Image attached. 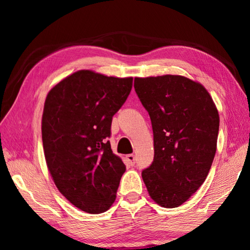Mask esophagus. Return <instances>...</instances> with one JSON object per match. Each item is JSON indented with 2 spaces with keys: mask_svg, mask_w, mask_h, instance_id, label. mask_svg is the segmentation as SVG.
I'll list each match as a JSON object with an SVG mask.
<instances>
[{
  "mask_svg": "<svg viewBox=\"0 0 250 250\" xmlns=\"http://www.w3.org/2000/svg\"><path fill=\"white\" fill-rule=\"evenodd\" d=\"M126 160L129 161V163L131 164V166H134V164H135V156L133 154L126 155Z\"/></svg>",
  "mask_w": 250,
  "mask_h": 250,
  "instance_id": "34e87169",
  "label": "esophagus"
}]
</instances>
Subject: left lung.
I'll use <instances>...</instances> for the list:
<instances>
[{"mask_svg":"<svg viewBox=\"0 0 250 250\" xmlns=\"http://www.w3.org/2000/svg\"><path fill=\"white\" fill-rule=\"evenodd\" d=\"M134 89L149 112L154 159L142 171L150 196L173 208L204 183L216 153L218 111L201 83L183 76L134 78Z\"/></svg>","mask_w":250,"mask_h":250,"instance_id":"left-lung-1","label":"left lung"}]
</instances>
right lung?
<instances>
[{
  "label": "right lung",
  "instance_id": "1",
  "mask_svg": "<svg viewBox=\"0 0 250 250\" xmlns=\"http://www.w3.org/2000/svg\"><path fill=\"white\" fill-rule=\"evenodd\" d=\"M132 80L79 70L46 97L42 139L47 167L59 192L86 213H104L112 205L125 172L108 138Z\"/></svg>",
  "mask_w": 250,
  "mask_h": 250
}]
</instances>
